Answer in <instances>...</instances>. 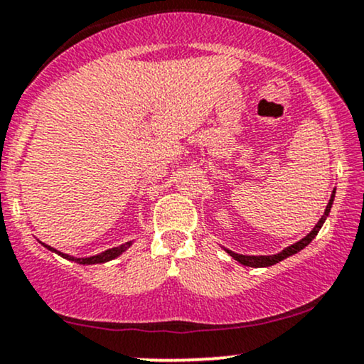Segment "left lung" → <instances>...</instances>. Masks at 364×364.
<instances>
[{
    "label": "left lung",
    "instance_id": "left-lung-1",
    "mask_svg": "<svg viewBox=\"0 0 364 364\" xmlns=\"http://www.w3.org/2000/svg\"><path fill=\"white\" fill-rule=\"evenodd\" d=\"M334 196H336V188H334V191H332L329 203H327V207H326V212H323V215L321 217V220H318L317 224H315L314 229L310 230L304 239H300L299 242L291 244V246H288L287 249H283L282 252L271 254V256H244V254L232 252V251H229V249H225V251L229 252V256L234 257L235 261L240 262V264L251 266V268H268V266H273V264H277V262H279V261L287 259V257H290V256H293V254L300 252L304 247H307L309 244L312 242V239H315V235H317L318 230L322 229V225H323V222H326V218L329 217L331 207H332V203H334Z\"/></svg>",
    "mask_w": 364,
    "mask_h": 364
}]
</instances>
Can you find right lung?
Wrapping results in <instances>:
<instances>
[{
    "label": "right lung",
    "instance_id": "add662e5",
    "mask_svg": "<svg viewBox=\"0 0 364 364\" xmlns=\"http://www.w3.org/2000/svg\"><path fill=\"white\" fill-rule=\"evenodd\" d=\"M42 246H43V247H47V249H49V251H52V252H57V254H59V256H63L64 259H69V261L77 262V264H102V262H108V261L115 259V257L120 256L122 252H125L127 249H129L130 246H132V240H130V242L122 244V246H118V247L107 249V251H103V252L96 254V256H90V257H74V256H69V254H64V252L55 251L54 247L47 246V244H42Z\"/></svg>",
    "mask_w": 364,
    "mask_h": 364
}]
</instances>
